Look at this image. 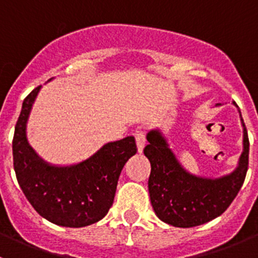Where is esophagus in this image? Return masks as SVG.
Listing matches in <instances>:
<instances>
[{
  "mask_svg": "<svg viewBox=\"0 0 258 258\" xmlns=\"http://www.w3.org/2000/svg\"><path fill=\"white\" fill-rule=\"evenodd\" d=\"M136 142H137V149H138V152H142L146 145V137L142 131L136 132Z\"/></svg>",
  "mask_w": 258,
  "mask_h": 258,
  "instance_id": "esophagus-1",
  "label": "esophagus"
}]
</instances>
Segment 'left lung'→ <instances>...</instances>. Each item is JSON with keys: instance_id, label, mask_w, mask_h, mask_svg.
I'll return each mask as SVG.
<instances>
[{"instance_id": "8db88e82", "label": "left lung", "mask_w": 258, "mask_h": 258, "mask_svg": "<svg viewBox=\"0 0 258 258\" xmlns=\"http://www.w3.org/2000/svg\"><path fill=\"white\" fill-rule=\"evenodd\" d=\"M240 121L243 152L238 166L231 173L218 178L200 177L187 172L159 129H152L147 133L146 138L149 145L143 152L151 164L150 199L155 213L163 222L175 227L199 226L214 220L229 208L238 195L248 170L249 141L241 115Z\"/></svg>"}]
</instances>
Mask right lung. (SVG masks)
Returning a JSON list of instances; mask_svg holds the SVG:
<instances>
[{
  "mask_svg": "<svg viewBox=\"0 0 258 258\" xmlns=\"http://www.w3.org/2000/svg\"><path fill=\"white\" fill-rule=\"evenodd\" d=\"M41 86L23 102L13 140L14 170L31 206L50 222L84 227L101 221L115 199L125 163L137 152L133 136L103 145L94 155L72 165H52L41 159L27 140V122Z\"/></svg>",
  "mask_w": 258,
  "mask_h": 258,
  "instance_id": "add662e5",
  "label": "right lung"
}]
</instances>
